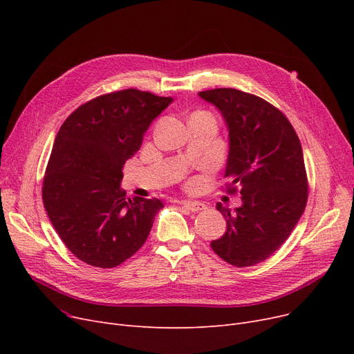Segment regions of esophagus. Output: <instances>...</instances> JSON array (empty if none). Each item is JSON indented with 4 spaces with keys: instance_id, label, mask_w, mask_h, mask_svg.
<instances>
[{
    "instance_id": "1",
    "label": "esophagus",
    "mask_w": 354,
    "mask_h": 354,
    "mask_svg": "<svg viewBox=\"0 0 354 354\" xmlns=\"http://www.w3.org/2000/svg\"><path fill=\"white\" fill-rule=\"evenodd\" d=\"M182 205L187 208V209H189V211H192V212H198V211H202V209H205V203H202V202H198V201H182L180 202Z\"/></svg>"
}]
</instances>
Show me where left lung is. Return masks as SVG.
Returning <instances> with one entry per match:
<instances>
[{
    "label": "left lung",
    "instance_id": "obj_1",
    "mask_svg": "<svg viewBox=\"0 0 354 354\" xmlns=\"http://www.w3.org/2000/svg\"><path fill=\"white\" fill-rule=\"evenodd\" d=\"M198 96L214 104L228 129L225 178L238 185L243 205L216 203L227 231L211 248L235 267L271 257L290 236L307 203V175L299 136L288 119L261 97L236 88H212Z\"/></svg>",
    "mask_w": 354,
    "mask_h": 354
}]
</instances>
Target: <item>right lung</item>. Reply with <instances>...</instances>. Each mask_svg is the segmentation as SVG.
I'll return each mask as SVG.
<instances>
[{"label":"right lung","instance_id":"1","mask_svg":"<svg viewBox=\"0 0 354 354\" xmlns=\"http://www.w3.org/2000/svg\"><path fill=\"white\" fill-rule=\"evenodd\" d=\"M172 102L126 88L82 104L62 124L46 169L43 202L63 243L83 263L113 268L145 244L163 203L126 198L122 169Z\"/></svg>","mask_w":354,"mask_h":354}]
</instances>
